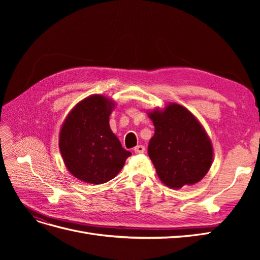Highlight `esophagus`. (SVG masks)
I'll use <instances>...</instances> for the list:
<instances>
[{"mask_svg":"<svg viewBox=\"0 0 260 260\" xmlns=\"http://www.w3.org/2000/svg\"><path fill=\"white\" fill-rule=\"evenodd\" d=\"M133 151H135L136 154H142L145 151V147L143 145H137L135 148H133Z\"/></svg>","mask_w":260,"mask_h":260,"instance_id":"obj_1","label":"esophagus"}]
</instances>
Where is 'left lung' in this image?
Instances as JSON below:
<instances>
[{
    "instance_id": "obj_1",
    "label": "left lung",
    "mask_w": 260,
    "mask_h": 260,
    "mask_svg": "<svg viewBox=\"0 0 260 260\" xmlns=\"http://www.w3.org/2000/svg\"><path fill=\"white\" fill-rule=\"evenodd\" d=\"M146 114L155 127L148 156L161 182L174 190L200 182L214 161V146L198 118L177 103Z\"/></svg>"
}]
</instances>
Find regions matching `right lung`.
<instances>
[{"label":"right lung","instance_id":"add662e5","mask_svg":"<svg viewBox=\"0 0 260 260\" xmlns=\"http://www.w3.org/2000/svg\"><path fill=\"white\" fill-rule=\"evenodd\" d=\"M115 101L102 94L77 103L60 125L58 146L67 170L85 183L102 184L115 178L131 155L109 127Z\"/></svg>","mask_w":260,"mask_h":260}]
</instances>
